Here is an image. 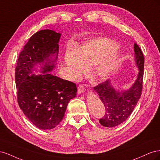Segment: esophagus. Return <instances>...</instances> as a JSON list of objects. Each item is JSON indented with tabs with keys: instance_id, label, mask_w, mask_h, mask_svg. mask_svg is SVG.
<instances>
[{
	"instance_id": "obj_1",
	"label": "esophagus",
	"mask_w": 160,
	"mask_h": 160,
	"mask_svg": "<svg viewBox=\"0 0 160 160\" xmlns=\"http://www.w3.org/2000/svg\"><path fill=\"white\" fill-rule=\"evenodd\" d=\"M84 92H85L84 87L82 85H79L78 90H77V93H78V94H82V93H83Z\"/></svg>"
}]
</instances>
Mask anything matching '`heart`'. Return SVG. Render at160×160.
Wrapping results in <instances>:
<instances>
[{
  "instance_id": "1",
  "label": "heart",
  "mask_w": 160,
  "mask_h": 160,
  "mask_svg": "<svg viewBox=\"0 0 160 160\" xmlns=\"http://www.w3.org/2000/svg\"><path fill=\"white\" fill-rule=\"evenodd\" d=\"M117 43L108 38H93L74 51L65 52L64 60L72 78L78 79L93 66L91 74L96 79L108 78L117 68L119 57Z\"/></svg>"
}]
</instances>
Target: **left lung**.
<instances>
[{"instance_id": "1", "label": "left lung", "mask_w": 160, "mask_h": 160, "mask_svg": "<svg viewBox=\"0 0 160 160\" xmlns=\"http://www.w3.org/2000/svg\"><path fill=\"white\" fill-rule=\"evenodd\" d=\"M134 52V61L139 72L136 79L129 88L118 90L109 80L94 88L105 108L104 117L99 120L100 124L104 127L113 128L124 122L133 111L141 97L144 57L142 50L135 43Z\"/></svg>"}]
</instances>
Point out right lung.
Here are the masks:
<instances>
[{"label":"right lung","mask_w":160,"mask_h":160,"mask_svg":"<svg viewBox=\"0 0 160 160\" xmlns=\"http://www.w3.org/2000/svg\"><path fill=\"white\" fill-rule=\"evenodd\" d=\"M61 36L49 29L34 34L19 55L15 69L19 107L41 129L59 125L69 101L77 94L74 83L50 73L56 65Z\"/></svg>","instance_id":"right-lung-1"}]
</instances>
